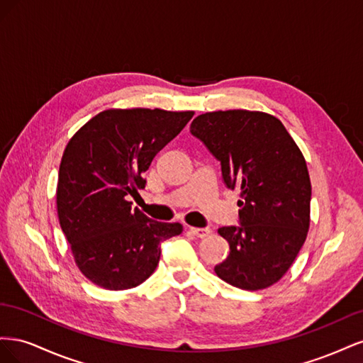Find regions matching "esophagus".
<instances>
[{
  "instance_id": "34e87169",
  "label": "esophagus",
  "mask_w": 363,
  "mask_h": 363,
  "mask_svg": "<svg viewBox=\"0 0 363 363\" xmlns=\"http://www.w3.org/2000/svg\"><path fill=\"white\" fill-rule=\"evenodd\" d=\"M191 233L194 235V236H196V238H206V236H208L212 233V230L208 228V227H206V228H199V227H191Z\"/></svg>"
}]
</instances>
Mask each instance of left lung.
<instances>
[{
	"label": "left lung",
	"instance_id": "left-lung-1",
	"mask_svg": "<svg viewBox=\"0 0 363 363\" xmlns=\"http://www.w3.org/2000/svg\"><path fill=\"white\" fill-rule=\"evenodd\" d=\"M191 133L221 163L227 188L240 189L239 225L218 230L230 255L216 276L239 289H265L289 269L309 230L312 186L301 151L263 112L203 113Z\"/></svg>",
	"mask_w": 363,
	"mask_h": 363
}]
</instances>
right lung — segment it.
Wrapping results in <instances>:
<instances>
[{
	"instance_id": "1",
	"label": "right lung",
	"mask_w": 363,
	"mask_h": 363,
	"mask_svg": "<svg viewBox=\"0 0 363 363\" xmlns=\"http://www.w3.org/2000/svg\"><path fill=\"white\" fill-rule=\"evenodd\" d=\"M194 112L111 108L86 123L65 148L57 215L77 267L104 289L144 283L160 259V244L182 233L179 223L152 221L130 199L157 152Z\"/></svg>"
}]
</instances>
